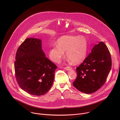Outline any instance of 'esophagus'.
<instances>
[{"instance_id": "1", "label": "esophagus", "mask_w": 120, "mask_h": 120, "mask_svg": "<svg viewBox=\"0 0 120 120\" xmlns=\"http://www.w3.org/2000/svg\"><path fill=\"white\" fill-rule=\"evenodd\" d=\"M64 68V69H65L66 70H70L72 69V68L70 66H66Z\"/></svg>"}]
</instances>
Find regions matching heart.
I'll return each instance as SVG.
<instances>
[{
  "label": "heart",
  "instance_id": "1",
  "mask_svg": "<svg viewBox=\"0 0 120 120\" xmlns=\"http://www.w3.org/2000/svg\"><path fill=\"white\" fill-rule=\"evenodd\" d=\"M57 44L49 52L50 58L55 62L60 61L64 56V51L69 60L75 64L82 62L86 58L87 43L83 37L64 36L57 40Z\"/></svg>",
  "mask_w": 120,
  "mask_h": 120
}]
</instances>
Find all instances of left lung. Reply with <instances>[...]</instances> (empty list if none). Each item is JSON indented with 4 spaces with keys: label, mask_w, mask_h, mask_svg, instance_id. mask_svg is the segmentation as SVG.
<instances>
[{
    "label": "left lung",
    "mask_w": 120,
    "mask_h": 120,
    "mask_svg": "<svg viewBox=\"0 0 120 120\" xmlns=\"http://www.w3.org/2000/svg\"><path fill=\"white\" fill-rule=\"evenodd\" d=\"M111 67L110 51L104 42H100L76 67L77 75L73 85L81 92L88 94L94 93L105 83Z\"/></svg>",
    "instance_id": "1"
}]
</instances>
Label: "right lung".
<instances>
[{
    "label": "right lung",
    "mask_w": 120,
    "mask_h": 120,
    "mask_svg": "<svg viewBox=\"0 0 120 120\" xmlns=\"http://www.w3.org/2000/svg\"><path fill=\"white\" fill-rule=\"evenodd\" d=\"M14 64L16 81L26 93L42 95L52 86L57 67L45 57L40 39L26 38L17 50Z\"/></svg>",
    "instance_id": "obj_1"
}]
</instances>
